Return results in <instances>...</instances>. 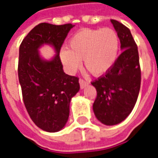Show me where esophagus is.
<instances>
[{
	"instance_id": "esophagus-1",
	"label": "esophagus",
	"mask_w": 158,
	"mask_h": 158,
	"mask_svg": "<svg viewBox=\"0 0 158 158\" xmlns=\"http://www.w3.org/2000/svg\"><path fill=\"white\" fill-rule=\"evenodd\" d=\"M79 85H80V88H81V89H85L86 86L89 85V84H88V82H86V81H85V80L82 79H79Z\"/></svg>"
}]
</instances>
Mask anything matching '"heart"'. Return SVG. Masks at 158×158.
Masks as SVG:
<instances>
[{"label": "heart", "instance_id": "1", "mask_svg": "<svg viewBox=\"0 0 158 158\" xmlns=\"http://www.w3.org/2000/svg\"><path fill=\"white\" fill-rule=\"evenodd\" d=\"M119 38L110 28L85 29L75 33L68 42V48L60 50V61L69 73L84 66L93 75H102L113 68L118 55Z\"/></svg>", "mask_w": 158, "mask_h": 158}]
</instances>
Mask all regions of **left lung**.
I'll list each match as a JSON object with an SVG mask.
<instances>
[{"instance_id":"8db88e82","label":"left lung","mask_w":158,"mask_h":158,"mask_svg":"<svg viewBox=\"0 0 158 158\" xmlns=\"http://www.w3.org/2000/svg\"><path fill=\"white\" fill-rule=\"evenodd\" d=\"M120 40V54L113 68L91 82L96 91L93 111L100 122L107 126L123 122L132 112L140 88L139 53L131 32L111 19Z\"/></svg>"}]
</instances>
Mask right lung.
Returning a JSON list of instances; mask_svg holds the SVG:
<instances>
[{
  "instance_id": "right-lung-1",
  "label": "right lung",
  "mask_w": 158,
  "mask_h": 158,
  "mask_svg": "<svg viewBox=\"0 0 158 158\" xmlns=\"http://www.w3.org/2000/svg\"><path fill=\"white\" fill-rule=\"evenodd\" d=\"M71 23L54 25L42 23L27 35L19 47V79L23 99L33 122L44 131L58 132L65 127L69 105L79 90V79L66 74L59 52ZM50 45L56 54L50 59L39 49Z\"/></svg>"
}]
</instances>
